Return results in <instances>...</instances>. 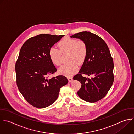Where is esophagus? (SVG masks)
I'll return each mask as SVG.
<instances>
[{
	"mask_svg": "<svg viewBox=\"0 0 134 134\" xmlns=\"http://www.w3.org/2000/svg\"><path fill=\"white\" fill-rule=\"evenodd\" d=\"M68 79L69 82H71L72 81V80H73L72 77H68Z\"/></svg>",
	"mask_w": 134,
	"mask_h": 134,
	"instance_id": "1",
	"label": "esophagus"
}]
</instances>
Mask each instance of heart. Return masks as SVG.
Returning a JSON list of instances; mask_svg holds the SVG:
<instances>
[{
	"label": "heart",
	"mask_w": 134,
	"mask_h": 134,
	"mask_svg": "<svg viewBox=\"0 0 134 134\" xmlns=\"http://www.w3.org/2000/svg\"><path fill=\"white\" fill-rule=\"evenodd\" d=\"M59 49L52 47L49 51V57L52 62L56 66L61 64L62 53H68V63L63 65L59 69V72L68 77L71 76L78 70V65L85 62L87 55V47L85 42L66 37L62 39L58 43Z\"/></svg>",
	"instance_id": "obj_1"
}]
</instances>
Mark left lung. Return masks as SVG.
Segmentation results:
<instances>
[{
  "mask_svg": "<svg viewBox=\"0 0 134 134\" xmlns=\"http://www.w3.org/2000/svg\"><path fill=\"white\" fill-rule=\"evenodd\" d=\"M70 37L83 41L87 47L86 58L73 78L81 83L77 94L86 102H96L106 95L114 82V62L109 49L102 38L90 31L78 32ZM81 74L92 77L86 78Z\"/></svg>",
  "mask_w": 134,
  "mask_h": 134,
  "instance_id": "1",
  "label": "left lung"
}]
</instances>
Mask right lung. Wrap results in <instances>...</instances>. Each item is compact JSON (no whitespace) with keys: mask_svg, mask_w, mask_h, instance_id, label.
I'll return each instance as SVG.
<instances>
[{"mask_svg":"<svg viewBox=\"0 0 134 134\" xmlns=\"http://www.w3.org/2000/svg\"><path fill=\"white\" fill-rule=\"evenodd\" d=\"M64 35L42 34L28 39L22 46L15 70L19 91L32 106L43 108L57 99L62 87L68 82L63 75L48 78L56 71L49 49Z\"/></svg>","mask_w":134,"mask_h":134,"instance_id":"right-lung-1","label":"right lung"}]
</instances>
